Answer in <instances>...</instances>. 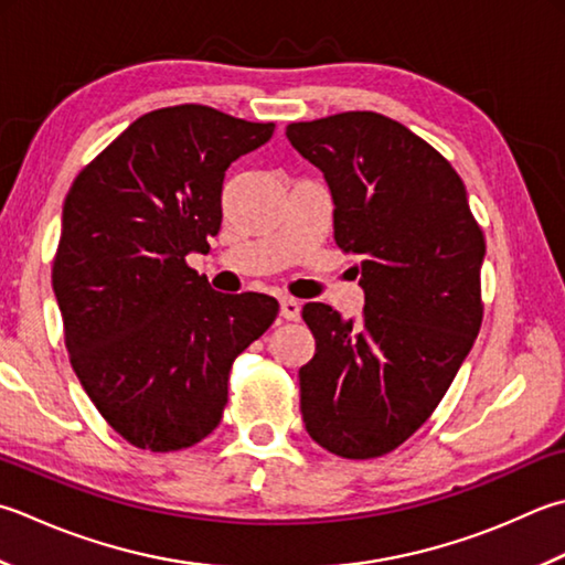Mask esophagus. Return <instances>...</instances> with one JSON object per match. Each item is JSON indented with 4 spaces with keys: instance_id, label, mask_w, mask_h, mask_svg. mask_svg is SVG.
Segmentation results:
<instances>
[{
    "instance_id": "34e87169",
    "label": "esophagus",
    "mask_w": 565,
    "mask_h": 565,
    "mask_svg": "<svg viewBox=\"0 0 565 565\" xmlns=\"http://www.w3.org/2000/svg\"><path fill=\"white\" fill-rule=\"evenodd\" d=\"M279 313L286 320H296L298 316H301V303H298L296 298H291V296H281L279 298Z\"/></svg>"
}]
</instances>
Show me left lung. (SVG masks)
<instances>
[{
  "label": "left lung",
  "instance_id": "8db88e82",
  "mask_svg": "<svg viewBox=\"0 0 565 565\" xmlns=\"http://www.w3.org/2000/svg\"><path fill=\"white\" fill-rule=\"evenodd\" d=\"M286 139L323 173L364 291L358 320L303 306V424L335 456L377 458L426 424L480 333L482 230L460 175L399 121L342 113L294 121Z\"/></svg>",
  "mask_w": 565,
  "mask_h": 565
}]
</instances>
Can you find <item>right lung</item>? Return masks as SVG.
Listing matches in <instances>:
<instances>
[{
  "instance_id": "obj_1",
  "label": "right lung",
  "mask_w": 565,
  "mask_h": 565,
  "mask_svg": "<svg viewBox=\"0 0 565 565\" xmlns=\"http://www.w3.org/2000/svg\"><path fill=\"white\" fill-rule=\"evenodd\" d=\"M274 135L205 105L139 117L81 171L53 262L65 345L97 412L131 446L181 450L213 434L230 367L279 303L220 294L185 264L223 223L230 163Z\"/></svg>"
}]
</instances>
